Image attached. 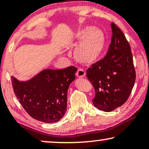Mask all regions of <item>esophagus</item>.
Instances as JSON below:
<instances>
[{
    "instance_id": "obj_1",
    "label": "esophagus",
    "mask_w": 149,
    "mask_h": 149,
    "mask_svg": "<svg viewBox=\"0 0 149 149\" xmlns=\"http://www.w3.org/2000/svg\"><path fill=\"white\" fill-rule=\"evenodd\" d=\"M76 75L77 77H80V78H81V77H84L86 76V72H84V70H82V69H79L76 73Z\"/></svg>"
}]
</instances>
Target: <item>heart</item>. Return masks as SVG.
<instances>
[{
    "mask_svg": "<svg viewBox=\"0 0 149 149\" xmlns=\"http://www.w3.org/2000/svg\"><path fill=\"white\" fill-rule=\"evenodd\" d=\"M75 59L84 65H92L99 59L105 47V35L102 30L91 26H84L77 30L74 35Z\"/></svg>",
    "mask_w": 149,
    "mask_h": 149,
    "instance_id": "b5f03b06",
    "label": "heart"
}]
</instances>
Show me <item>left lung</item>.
Returning <instances> with one entry per match:
<instances>
[{
    "label": "left lung",
    "instance_id": "left-lung-1",
    "mask_svg": "<svg viewBox=\"0 0 149 149\" xmlns=\"http://www.w3.org/2000/svg\"><path fill=\"white\" fill-rule=\"evenodd\" d=\"M111 41L106 56L87 70V77L95 89L93 104L109 112L126 102L134 87L136 73L130 47L124 34L111 24Z\"/></svg>",
    "mask_w": 149,
    "mask_h": 149
}]
</instances>
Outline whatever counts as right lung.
Listing matches in <instances>:
<instances>
[{"label": "right lung", "mask_w": 149, "mask_h": 149, "mask_svg": "<svg viewBox=\"0 0 149 149\" xmlns=\"http://www.w3.org/2000/svg\"><path fill=\"white\" fill-rule=\"evenodd\" d=\"M77 68L45 69L27 80L12 75L14 93L26 112L33 119L54 123L64 116L68 107V91L75 79Z\"/></svg>", "instance_id": "1"}]
</instances>
